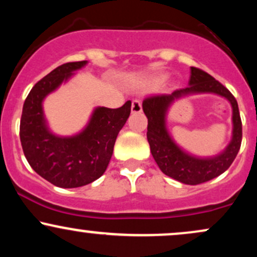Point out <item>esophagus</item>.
Listing matches in <instances>:
<instances>
[{"label":"esophagus","mask_w":257,"mask_h":257,"mask_svg":"<svg viewBox=\"0 0 257 257\" xmlns=\"http://www.w3.org/2000/svg\"><path fill=\"white\" fill-rule=\"evenodd\" d=\"M143 111V104H141L140 100H133L132 102V112L133 113H140Z\"/></svg>","instance_id":"1"}]
</instances>
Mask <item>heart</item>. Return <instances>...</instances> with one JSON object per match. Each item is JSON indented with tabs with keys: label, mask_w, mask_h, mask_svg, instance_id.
<instances>
[{
	"label": "heart",
	"mask_w": 257,
	"mask_h": 257,
	"mask_svg": "<svg viewBox=\"0 0 257 257\" xmlns=\"http://www.w3.org/2000/svg\"><path fill=\"white\" fill-rule=\"evenodd\" d=\"M159 79H162V78H159Z\"/></svg>",
	"instance_id": "1"
}]
</instances>
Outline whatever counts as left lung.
<instances>
[{
	"label": "left lung",
	"mask_w": 257,
	"mask_h": 257,
	"mask_svg": "<svg viewBox=\"0 0 257 257\" xmlns=\"http://www.w3.org/2000/svg\"><path fill=\"white\" fill-rule=\"evenodd\" d=\"M188 87L173 91L172 94H156L144 99L143 108L147 124V141L159 169L166 175L186 185H198L216 178L226 172L237 157L241 144V119L237 100L225 85L198 67H191ZM215 92L231 102L233 108V138L225 153L214 159H194L181 152L167 135L165 129V112L170 102L184 93Z\"/></svg>",
	"instance_id": "8db88e82"
}]
</instances>
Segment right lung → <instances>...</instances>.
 Here are the masks:
<instances>
[{
	"mask_svg": "<svg viewBox=\"0 0 257 257\" xmlns=\"http://www.w3.org/2000/svg\"><path fill=\"white\" fill-rule=\"evenodd\" d=\"M85 64L83 60L58 66L34 85L23 106L19 134L25 157L38 175L58 187H81L99 179L108 166L117 135L131 114V101L118 108L98 107L81 134L59 138L49 133L42 100Z\"/></svg>",
	"mask_w": 257,
	"mask_h": 257,
	"instance_id": "right-lung-1",
	"label": "right lung"
}]
</instances>
